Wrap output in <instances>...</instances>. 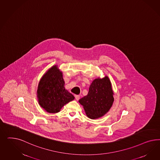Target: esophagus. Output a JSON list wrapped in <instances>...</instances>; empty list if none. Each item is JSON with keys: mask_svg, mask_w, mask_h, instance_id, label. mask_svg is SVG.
<instances>
[{"mask_svg": "<svg viewBox=\"0 0 160 160\" xmlns=\"http://www.w3.org/2000/svg\"><path fill=\"white\" fill-rule=\"evenodd\" d=\"M75 98L77 100H78L80 99V96L79 95H75Z\"/></svg>", "mask_w": 160, "mask_h": 160, "instance_id": "esophagus-1", "label": "esophagus"}]
</instances>
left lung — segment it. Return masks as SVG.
Here are the masks:
<instances>
[{
  "label": "left lung",
  "mask_w": 160,
  "mask_h": 160,
  "mask_svg": "<svg viewBox=\"0 0 160 160\" xmlns=\"http://www.w3.org/2000/svg\"><path fill=\"white\" fill-rule=\"evenodd\" d=\"M112 84L108 77L93 80L87 96L78 102L84 107L88 117L99 118L108 112L114 102Z\"/></svg>",
  "instance_id": "obj_1"
}]
</instances>
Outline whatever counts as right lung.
Returning a JSON list of instances; mask_svg holds the SVG:
<instances>
[{
    "mask_svg": "<svg viewBox=\"0 0 160 160\" xmlns=\"http://www.w3.org/2000/svg\"><path fill=\"white\" fill-rule=\"evenodd\" d=\"M38 97L40 106L50 113L60 112L64 105L74 99L65 89L63 74L56 66L50 68L40 81Z\"/></svg>",
    "mask_w": 160,
    "mask_h": 160,
    "instance_id": "right-lung-1",
    "label": "right lung"
}]
</instances>
